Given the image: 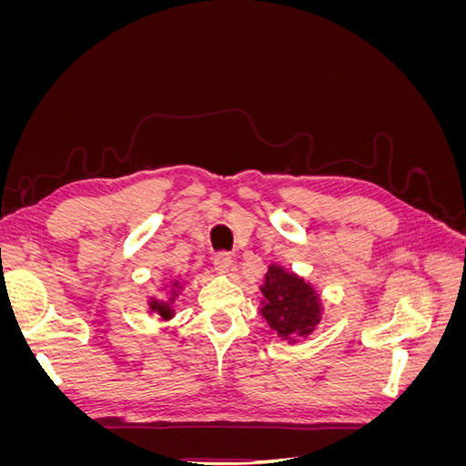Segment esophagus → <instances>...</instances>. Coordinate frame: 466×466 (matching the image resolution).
Instances as JSON below:
<instances>
[{
    "mask_svg": "<svg viewBox=\"0 0 466 466\" xmlns=\"http://www.w3.org/2000/svg\"><path fill=\"white\" fill-rule=\"evenodd\" d=\"M231 262H233V257H231V252H228V250H221L214 257V266H216V270L219 274H228L229 268H231Z\"/></svg>",
    "mask_w": 466,
    "mask_h": 466,
    "instance_id": "1",
    "label": "esophagus"
}]
</instances>
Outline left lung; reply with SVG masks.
<instances>
[{
  "label": "left lung",
  "mask_w": 466,
  "mask_h": 466,
  "mask_svg": "<svg viewBox=\"0 0 466 466\" xmlns=\"http://www.w3.org/2000/svg\"><path fill=\"white\" fill-rule=\"evenodd\" d=\"M262 315L279 338L295 342L315 330L320 320V305L317 293L305 279L272 266L262 286Z\"/></svg>",
  "instance_id": "8db88e82"
}]
</instances>
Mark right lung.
I'll return each mask as SVG.
<instances>
[{"label": "right lung", "instance_id": "obj_1", "mask_svg": "<svg viewBox=\"0 0 466 466\" xmlns=\"http://www.w3.org/2000/svg\"><path fill=\"white\" fill-rule=\"evenodd\" d=\"M175 286H177V284H175ZM151 309H155V311H157L163 319H171V315H173L171 307H168V303H163V301H153V303H151Z\"/></svg>", "mask_w": 466, "mask_h": 466}]
</instances>
